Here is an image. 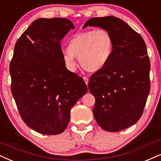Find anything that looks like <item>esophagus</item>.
Returning <instances> with one entry per match:
<instances>
[{
  "mask_svg": "<svg viewBox=\"0 0 161 161\" xmlns=\"http://www.w3.org/2000/svg\"><path fill=\"white\" fill-rule=\"evenodd\" d=\"M84 81H85V83H86V85L88 84V83H89V79H88V77H84Z\"/></svg>",
  "mask_w": 161,
  "mask_h": 161,
  "instance_id": "34e87169",
  "label": "esophagus"
}]
</instances>
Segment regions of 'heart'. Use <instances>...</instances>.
<instances>
[{
	"mask_svg": "<svg viewBox=\"0 0 161 161\" xmlns=\"http://www.w3.org/2000/svg\"><path fill=\"white\" fill-rule=\"evenodd\" d=\"M114 47L110 33L104 29L90 30L77 33L69 39L63 60L69 69H75V57L87 71L95 72L104 68L110 60Z\"/></svg>",
	"mask_w": 161,
	"mask_h": 161,
	"instance_id": "obj_1",
	"label": "heart"
}]
</instances>
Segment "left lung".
I'll list each match as a JSON object with an SVG mask.
<instances>
[{
    "instance_id": "1",
    "label": "left lung",
    "mask_w": 161,
    "mask_h": 161,
    "mask_svg": "<svg viewBox=\"0 0 161 161\" xmlns=\"http://www.w3.org/2000/svg\"><path fill=\"white\" fill-rule=\"evenodd\" d=\"M110 33L114 47L104 68L90 77L88 88L96 98L92 109L104 130L117 132L137 122L150 91V60L142 37L122 19L92 18L85 23Z\"/></svg>"
}]
</instances>
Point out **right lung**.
<instances>
[{"label": "right lung", "instance_id": "add662e5", "mask_svg": "<svg viewBox=\"0 0 161 161\" xmlns=\"http://www.w3.org/2000/svg\"><path fill=\"white\" fill-rule=\"evenodd\" d=\"M74 25L60 18L35 20L19 37L9 64L11 91L27 126L46 135L63 132L70 110L87 92L66 69L60 41Z\"/></svg>", "mask_w": 161, "mask_h": 161}]
</instances>
